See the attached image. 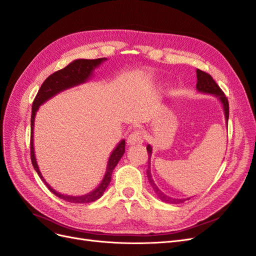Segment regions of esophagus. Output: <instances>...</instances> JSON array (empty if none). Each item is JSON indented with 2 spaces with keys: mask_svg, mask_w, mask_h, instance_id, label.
I'll list each match as a JSON object with an SVG mask.
<instances>
[{
  "mask_svg": "<svg viewBox=\"0 0 256 256\" xmlns=\"http://www.w3.org/2000/svg\"><path fill=\"white\" fill-rule=\"evenodd\" d=\"M143 134L141 130H134V132H131L127 138V143L129 145H134L136 143H142L143 142Z\"/></svg>",
  "mask_w": 256,
  "mask_h": 256,
  "instance_id": "obj_1",
  "label": "esophagus"
}]
</instances>
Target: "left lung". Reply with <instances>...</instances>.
I'll return each mask as SVG.
<instances>
[{
	"label": "left lung",
	"mask_w": 256,
	"mask_h": 256,
	"mask_svg": "<svg viewBox=\"0 0 256 256\" xmlns=\"http://www.w3.org/2000/svg\"><path fill=\"white\" fill-rule=\"evenodd\" d=\"M196 78H198V82H196V90L200 92H204V94H209V95H214L216 98L220 100V102L222 104L223 110H224V116H226V122H228V115H230V109H228V102L226 96L224 95V92H222V90L219 88V85L216 83V81L212 78L210 74H208L205 72L200 70V69H196ZM147 152H148V168H147V177H148V182L150 184V186L152 187L154 193H156L157 196L162 200V202H166L168 204H180L184 203V200H187L189 198H171L166 194H164L158 187L157 184H154L152 177V173H150V158H152V146L148 144L146 147Z\"/></svg>",
	"instance_id": "8db88e82"
}]
</instances>
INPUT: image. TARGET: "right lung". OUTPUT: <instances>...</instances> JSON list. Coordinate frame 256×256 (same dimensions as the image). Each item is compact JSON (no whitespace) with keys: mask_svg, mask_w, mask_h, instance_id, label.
I'll return each mask as SVG.
<instances>
[{"mask_svg":"<svg viewBox=\"0 0 256 256\" xmlns=\"http://www.w3.org/2000/svg\"><path fill=\"white\" fill-rule=\"evenodd\" d=\"M104 60H106V58H96V60L80 58V60H72V63L67 65L65 68L52 74L44 80L40 90L37 92L32 106V116H30V160H32V164L35 168V171L37 172L38 176L40 177V180L44 182V184L47 186L48 189L53 193V194H56L58 198L64 200L69 203H74V204L92 203V202H95V200H98L99 198H102L104 192L106 191V187L109 186L111 182V176H112L114 168L118 166V161L122 157V154H125V140H122L118 144V146L113 150L111 156L109 158V161H108L106 171L104 180L95 190L90 191V193H88V194L80 196H65L54 190L51 186L44 180V178L42 177L40 171V168H38L36 157H35V152H34V143H33L35 116H36V112L38 111V109H40V106L47 102V100L52 98L53 96H56L62 90L76 86V85H80L90 80V78L92 76V72H94L100 64L104 63Z\"/></svg>","mask_w":256,"mask_h":256,"instance_id":"1","label":"right lung"}]
</instances>
